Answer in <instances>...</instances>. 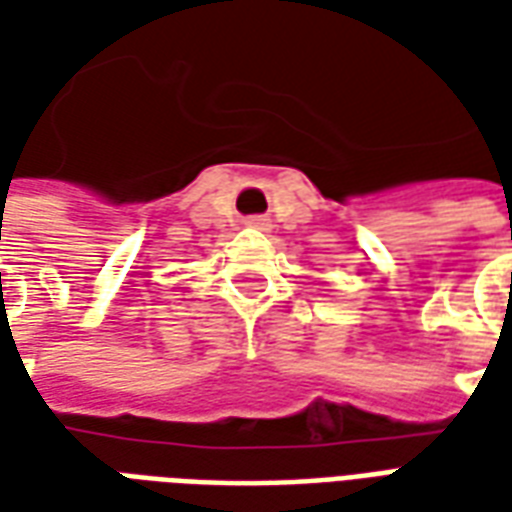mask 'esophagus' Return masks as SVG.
<instances>
[{
	"label": "esophagus",
	"instance_id": "1",
	"mask_svg": "<svg viewBox=\"0 0 512 512\" xmlns=\"http://www.w3.org/2000/svg\"><path fill=\"white\" fill-rule=\"evenodd\" d=\"M249 224H255V227H263V224H266V219H260V216H255V219H252V222Z\"/></svg>",
	"mask_w": 512,
	"mask_h": 512
}]
</instances>
